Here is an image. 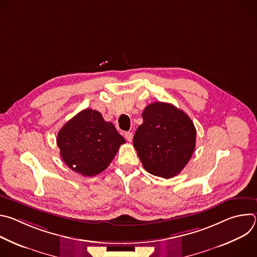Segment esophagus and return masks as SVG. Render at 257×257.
<instances>
[{
    "instance_id": "1",
    "label": "esophagus",
    "mask_w": 257,
    "mask_h": 257,
    "mask_svg": "<svg viewBox=\"0 0 257 257\" xmlns=\"http://www.w3.org/2000/svg\"><path fill=\"white\" fill-rule=\"evenodd\" d=\"M124 136H125L126 140L129 141V142H131L132 139H133V133L130 132V131H129V132H125V133H124Z\"/></svg>"
}]
</instances>
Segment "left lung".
Segmentation results:
<instances>
[{
  "label": "left lung",
  "mask_w": 257,
  "mask_h": 257,
  "mask_svg": "<svg viewBox=\"0 0 257 257\" xmlns=\"http://www.w3.org/2000/svg\"><path fill=\"white\" fill-rule=\"evenodd\" d=\"M133 145L143 168L165 179L177 176L191 159L196 129L191 119L168 102H153L143 109Z\"/></svg>",
  "instance_id": "obj_1"
}]
</instances>
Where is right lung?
I'll return each mask as SVG.
<instances>
[{
  "mask_svg": "<svg viewBox=\"0 0 257 257\" xmlns=\"http://www.w3.org/2000/svg\"><path fill=\"white\" fill-rule=\"evenodd\" d=\"M125 143L115 126L95 109L85 108L59 131L57 144L65 164L82 176L105 170Z\"/></svg>",
  "mask_w": 257,
  "mask_h": 257,
  "instance_id": "obj_1",
  "label": "right lung"
}]
</instances>
